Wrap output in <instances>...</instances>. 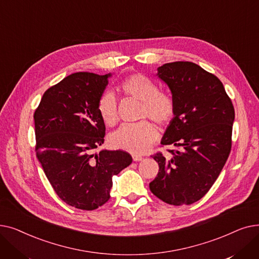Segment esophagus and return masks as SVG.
I'll return each mask as SVG.
<instances>
[{"label":"esophagus","mask_w":259,"mask_h":259,"mask_svg":"<svg viewBox=\"0 0 259 259\" xmlns=\"http://www.w3.org/2000/svg\"><path fill=\"white\" fill-rule=\"evenodd\" d=\"M132 158H133V160H134V161H140V160H142V159H143V157H142V156H140V155H135V154H133V155H132Z\"/></svg>","instance_id":"obj_1"}]
</instances>
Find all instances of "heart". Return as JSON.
Listing matches in <instances>:
<instances>
[{"label": "heart", "mask_w": 259, "mask_h": 259, "mask_svg": "<svg viewBox=\"0 0 259 259\" xmlns=\"http://www.w3.org/2000/svg\"><path fill=\"white\" fill-rule=\"evenodd\" d=\"M119 89L126 95L143 102L141 118H151L159 126H167L175 115V102L171 95L159 91L158 85L142 73H134L119 84ZM98 111L108 126H113L118 119L114 95L106 92L98 102ZM158 133L149 120L135 124H125L110 135V145L113 148L133 154L146 152L157 140Z\"/></svg>", "instance_id": "heart-1"}]
</instances>
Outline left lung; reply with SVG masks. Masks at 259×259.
Returning a JSON list of instances; mask_svg holds the SVG:
<instances>
[{
	"label": "left lung",
	"mask_w": 259,
	"mask_h": 259,
	"mask_svg": "<svg viewBox=\"0 0 259 259\" xmlns=\"http://www.w3.org/2000/svg\"><path fill=\"white\" fill-rule=\"evenodd\" d=\"M157 71L176 108L160 144L180 150L169 149L170 158L152 155L159 170L149 187L169 205H191L207 194L229 157L234 107L220 78L192 62L167 63Z\"/></svg>",
	"instance_id": "1"
}]
</instances>
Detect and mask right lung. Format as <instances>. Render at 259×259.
I'll return each instance as SVG.
<instances>
[{
    "mask_svg": "<svg viewBox=\"0 0 259 259\" xmlns=\"http://www.w3.org/2000/svg\"><path fill=\"white\" fill-rule=\"evenodd\" d=\"M111 74L76 72L48 88L33 118L35 152L54 192L67 205L92 211L110 198L112 176L132 162L121 150H93L104 143L98 102Z\"/></svg>",
    "mask_w": 259,
    "mask_h": 259,
    "instance_id": "add662e5",
    "label": "right lung"
}]
</instances>
